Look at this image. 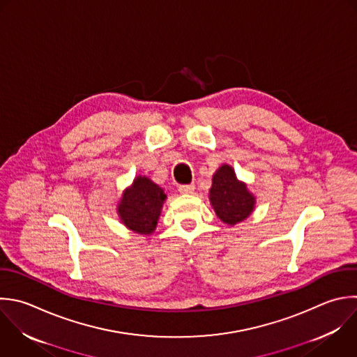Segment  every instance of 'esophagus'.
Instances as JSON below:
<instances>
[{"label": "esophagus", "instance_id": "1", "mask_svg": "<svg viewBox=\"0 0 357 357\" xmlns=\"http://www.w3.org/2000/svg\"><path fill=\"white\" fill-rule=\"evenodd\" d=\"M178 191H180L181 194H194V191H195V185H194V184L180 185V187H178Z\"/></svg>", "mask_w": 357, "mask_h": 357}]
</instances>
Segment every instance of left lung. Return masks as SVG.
Wrapping results in <instances>:
<instances>
[{"instance_id":"obj_1","label":"left lung","mask_w":357,"mask_h":357,"mask_svg":"<svg viewBox=\"0 0 357 357\" xmlns=\"http://www.w3.org/2000/svg\"><path fill=\"white\" fill-rule=\"evenodd\" d=\"M209 202L223 223L234 226L254 212L257 198L247 184L237 178L234 169L225 163L212 177Z\"/></svg>"}]
</instances>
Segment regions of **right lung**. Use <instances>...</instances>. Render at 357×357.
I'll list each match as a JSON object with an SVG mask.
<instances>
[{"label":"right lung","mask_w":357,"mask_h":357,"mask_svg":"<svg viewBox=\"0 0 357 357\" xmlns=\"http://www.w3.org/2000/svg\"><path fill=\"white\" fill-rule=\"evenodd\" d=\"M166 198L162 187L139 174L123 191L117 202L119 219L128 230L149 236L156 229Z\"/></svg>","instance_id":"obj_1"}]
</instances>
